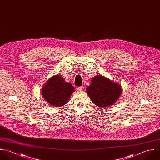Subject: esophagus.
Returning a JSON list of instances; mask_svg holds the SVG:
<instances>
[{
	"instance_id": "esophagus-1",
	"label": "esophagus",
	"mask_w": 160,
	"mask_h": 160,
	"mask_svg": "<svg viewBox=\"0 0 160 160\" xmlns=\"http://www.w3.org/2000/svg\"><path fill=\"white\" fill-rule=\"evenodd\" d=\"M77 89L78 91H82L83 89V86H82V87H78L77 88Z\"/></svg>"
}]
</instances>
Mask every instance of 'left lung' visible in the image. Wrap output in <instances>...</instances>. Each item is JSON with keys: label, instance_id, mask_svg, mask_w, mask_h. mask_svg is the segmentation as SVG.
<instances>
[{"label": "left lung", "instance_id": "left-lung-1", "mask_svg": "<svg viewBox=\"0 0 160 160\" xmlns=\"http://www.w3.org/2000/svg\"><path fill=\"white\" fill-rule=\"evenodd\" d=\"M87 94L92 102L99 107L113 105L122 93L121 86L102 75L92 78L91 84L86 88Z\"/></svg>", "mask_w": 160, "mask_h": 160}]
</instances>
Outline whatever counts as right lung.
Instances as JSON below:
<instances>
[{"label":"right lung","mask_w":160,"mask_h":160,"mask_svg":"<svg viewBox=\"0 0 160 160\" xmlns=\"http://www.w3.org/2000/svg\"><path fill=\"white\" fill-rule=\"evenodd\" d=\"M74 91L72 84L65 82L62 76L56 75L44 84L41 89V94L50 105L60 107L68 102Z\"/></svg>","instance_id":"add662e5"}]
</instances>
